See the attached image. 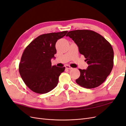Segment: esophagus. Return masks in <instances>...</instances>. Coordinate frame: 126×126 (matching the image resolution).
<instances>
[{
	"mask_svg": "<svg viewBox=\"0 0 126 126\" xmlns=\"http://www.w3.org/2000/svg\"><path fill=\"white\" fill-rule=\"evenodd\" d=\"M65 67H66V69H69V70H70V69H72V68L71 67H70V66H69V65H66Z\"/></svg>",
	"mask_w": 126,
	"mask_h": 126,
	"instance_id": "obj_1",
	"label": "esophagus"
}]
</instances>
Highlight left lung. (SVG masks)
Here are the masks:
<instances>
[{
	"label": "left lung",
	"instance_id": "8db88e82",
	"mask_svg": "<svg viewBox=\"0 0 126 126\" xmlns=\"http://www.w3.org/2000/svg\"><path fill=\"white\" fill-rule=\"evenodd\" d=\"M77 44L79 51L88 64L87 69H79L80 77L76 83L85 88L99 86L111 72L113 66V50L109 42L91 30H76L68 32Z\"/></svg>",
	"mask_w": 126,
	"mask_h": 126
}]
</instances>
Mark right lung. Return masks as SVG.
Masks as SVG:
<instances>
[{
  "instance_id": "right-lung-1",
  "label": "right lung",
  "mask_w": 126,
  "mask_h": 126,
  "mask_svg": "<svg viewBox=\"0 0 126 126\" xmlns=\"http://www.w3.org/2000/svg\"><path fill=\"white\" fill-rule=\"evenodd\" d=\"M68 31L43 34L32 40L24 50L19 71L26 86L33 92L46 94L58 83L59 77L65 67L51 66L56 54V42Z\"/></svg>"
}]
</instances>
